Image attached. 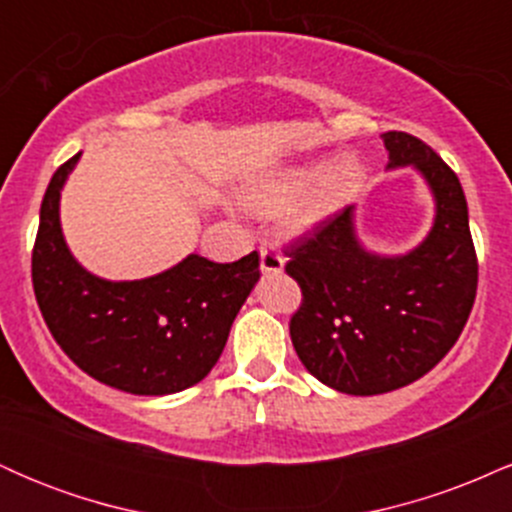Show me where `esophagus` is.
I'll list each match as a JSON object with an SVG mask.
<instances>
[{
  "instance_id": "34e87169",
  "label": "esophagus",
  "mask_w": 512,
  "mask_h": 512,
  "mask_svg": "<svg viewBox=\"0 0 512 512\" xmlns=\"http://www.w3.org/2000/svg\"><path fill=\"white\" fill-rule=\"evenodd\" d=\"M260 267L264 274H279L284 269V257L279 255L274 245L264 243L260 248Z\"/></svg>"
}]
</instances>
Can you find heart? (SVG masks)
<instances>
[{
	"instance_id": "obj_1",
	"label": "heart",
	"mask_w": 512,
	"mask_h": 512,
	"mask_svg": "<svg viewBox=\"0 0 512 512\" xmlns=\"http://www.w3.org/2000/svg\"><path fill=\"white\" fill-rule=\"evenodd\" d=\"M361 180V166L354 158H342L332 166H301L286 168L260 190L248 197V204L257 211H279L291 207V226H313L332 214Z\"/></svg>"
}]
</instances>
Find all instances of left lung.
Segmentation results:
<instances>
[{
	"mask_svg": "<svg viewBox=\"0 0 512 512\" xmlns=\"http://www.w3.org/2000/svg\"><path fill=\"white\" fill-rule=\"evenodd\" d=\"M387 168L414 166L436 197V223L409 255L358 245L354 207L334 211L284 248L301 286L291 342L320 383L383 395L426 375L455 346L477 298L479 262L455 170L407 132L383 134Z\"/></svg>",
	"mask_w": 512,
	"mask_h": 512,
	"instance_id": "8db88e82",
	"label": "left lung"
}]
</instances>
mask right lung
I'll use <instances>...</instances> for the list:
<instances>
[{"label": "right lung", "mask_w": 512, "mask_h": 512, "mask_svg": "<svg viewBox=\"0 0 512 512\" xmlns=\"http://www.w3.org/2000/svg\"><path fill=\"white\" fill-rule=\"evenodd\" d=\"M81 154L52 175L33 245V291L62 351L98 383L132 395H173L207 378L240 305L260 279V255L219 264L190 255L142 281H105L69 255L60 190Z\"/></svg>", "instance_id": "1"}]
</instances>
